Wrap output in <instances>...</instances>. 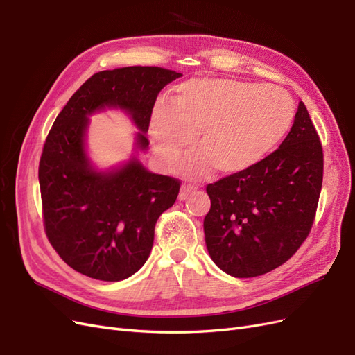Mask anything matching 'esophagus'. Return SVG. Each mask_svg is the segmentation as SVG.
Returning <instances> with one entry per match:
<instances>
[{
	"instance_id": "esophagus-1",
	"label": "esophagus",
	"mask_w": 355,
	"mask_h": 355,
	"mask_svg": "<svg viewBox=\"0 0 355 355\" xmlns=\"http://www.w3.org/2000/svg\"><path fill=\"white\" fill-rule=\"evenodd\" d=\"M194 191H196V187H192V185H182V188H180V191H179V198H180V200H187L188 196L192 194V192H194Z\"/></svg>"
}]
</instances>
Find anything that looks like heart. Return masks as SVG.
I'll list each match as a JSON object with an SVG mask.
<instances>
[{
	"label": "heart",
	"mask_w": 355,
	"mask_h": 355,
	"mask_svg": "<svg viewBox=\"0 0 355 355\" xmlns=\"http://www.w3.org/2000/svg\"><path fill=\"white\" fill-rule=\"evenodd\" d=\"M295 118L292 96L275 85L197 78L180 84L168 108L154 112L149 132L166 166H175L198 133L201 151L185 159L187 173L204 178L216 167L223 175H237L271 155Z\"/></svg>",
	"instance_id": "obj_1"
}]
</instances>
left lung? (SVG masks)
I'll return each instance as SVG.
<instances>
[{
  "label": "left lung",
  "instance_id": "obj_1",
  "mask_svg": "<svg viewBox=\"0 0 355 355\" xmlns=\"http://www.w3.org/2000/svg\"><path fill=\"white\" fill-rule=\"evenodd\" d=\"M323 185V148L304 102L292 130L262 163L209 184V254L223 272L250 278L287 262L313 228Z\"/></svg>",
  "mask_w": 355,
  "mask_h": 355
}]
</instances>
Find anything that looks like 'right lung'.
<instances>
[{
	"label": "right lung",
	"mask_w": 355,
	"mask_h": 355,
	"mask_svg": "<svg viewBox=\"0 0 355 355\" xmlns=\"http://www.w3.org/2000/svg\"><path fill=\"white\" fill-rule=\"evenodd\" d=\"M182 73L158 67H127L92 75L56 116L40 159L38 179L46 235L72 270L102 282L137 272L154 243L159 214L173 206L180 180L148 171L133 157L124 166L98 171L85 154L89 115L120 108L146 132L157 96Z\"/></svg>",
	"instance_id": "right-lung-1"
}]
</instances>
